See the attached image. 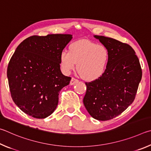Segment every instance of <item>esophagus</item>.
I'll list each match as a JSON object with an SVG mask.
<instances>
[{
	"label": "esophagus",
	"instance_id": "1",
	"mask_svg": "<svg viewBox=\"0 0 151 151\" xmlns=\"http://www.w3.org/2000/svg\"><path fill=\"white\" fill-rule=\"evenodd\" d=\"M78 80H77V79L74 78H72L71 79V81H70V85L72 86V85H74V84L78 83Z\"/></svg>",
	"mask_w": 151,
	"mask_h": 151
}]
</instances>
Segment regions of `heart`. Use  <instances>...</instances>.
Returning a JSON list of instances; mask_svg holds the SVG:
<instances>
[{
	"instance_id": "obj_1",
	"label": "heart",
	"mask_w": 151,
	"mask_h": 151,
	"mask_svg": "<svg viewBox=\"0 0 151 151\" xmlns=\"http://www.w3.org/2000/svg\"><path fill=\"white\" fill-rule=\"evenodd\" d=\"M63 50L60 56L63 72L69 74L77 63V71L86 81H94L101 77L109 60V50L103 44H97L88 40L75 41Z\"/></svg>"
}]
</instances>
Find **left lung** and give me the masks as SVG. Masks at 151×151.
<instances>
[{
  "label": "left lung",
  "mask_w": 151,
  "mask_h": 151,
  "mask_svg": "<svg viewBox=\"0 0 151 151\" xmlns=\"http://www.w3.org/2000/svg\"><path fill=\"white\" fill-rule=\"evenodd\" d=\"M93 36L109 50V60L101 77L86 83L83 101L92 117L107 121L120 115L133 102L142 70L135 52L129 44L108 37Z\"/></svg>",
  "instance_id": "1"
}]
</instances>
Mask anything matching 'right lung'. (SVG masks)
<instances>
[{"mask_svg":"<svg viewBox=\"0 0 151 151\" xmlns=\"http://www.w3.org/2000/svg\"><path fill=\"white\" fill-rule=\"evenodd\" d=\"M71 39V34L32 36L17 47L7 78L13 101L26 114L44 119L56 109L60 91L71 80L60 70V56Z\"/></svg>","mask_w":151,"mask_h":151,"instance_id":"add662e5","label":"right lung"}]
</instances>
